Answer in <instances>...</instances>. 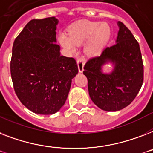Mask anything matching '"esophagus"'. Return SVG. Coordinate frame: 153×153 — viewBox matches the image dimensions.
<instances>
[{
  "label": "esophagus",
  "mask_w": 153,
  "mask_h": 153,
  "mask_svg": "<svg viewBox=\"0 0 153 153\" xmlns=\"http://www.w3.org/2000/svg\"><path fill=\"white\" fill-rule=\"evenodd\" d=\"M77 63H78V67H79V72H82L83 71V68H84V64H85V59L83 57H80L77 60Z\"/></svg>",
  "instance_id": "34e87169"
}]
</instances>
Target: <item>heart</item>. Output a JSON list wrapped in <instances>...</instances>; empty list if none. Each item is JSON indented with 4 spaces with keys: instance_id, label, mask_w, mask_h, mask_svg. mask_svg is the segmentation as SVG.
Masks as SVG:
<instances>
[{
    "instance_id": "obj_1",
    "label": "heart",
    "mask_w": 153,
    "mask_h": 153,
    "mask_svg": "<svg viewBox=\"0 0 153 153\" xmlns=\"http://www.w3.org/2000/svg\"><path fill=\"white\" fill-rule=\"evenodd\" d=\"M110 34L111 29L108 23L82 20L71 27L69 38L64 34H60L59 41L66 49L74 52V45H79L89 40L85 47V53L88 55H95L108 41Z\"/></svg>"
}]
</instances>
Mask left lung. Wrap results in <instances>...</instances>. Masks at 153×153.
Returning a JSON list of instances; mask_svg holds the SVG:
<instances>
[{
	"mask_svg": "<svg viewBox=\"0 0 153 153\" xmlns=\"http://www.w3.org/2000/svg\"><path fill=\"white\" fill-rule=\"evenodd\" d=\"M116 43L106 47L99 56L88 59L83 74L88 80L89 97L100 109L115 111L128 106L141 89L144 66L137 41L130 30L119 22ZM111 61L115 68L111 74H103L101 67Z\"/></svg>",
	"mask_w": 153,
	"mask_h": 153,
	"instance_id": "1",
	"label": "left lung"
}]
</instances>
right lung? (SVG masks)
Listing matches in <instances>:
<instances>
[{
    "label": "right lung",
    "mask_w": 153,
    "mask_h": 153,
    "mask_svg": "<svg viewBox=\"0 0 153 153\" xmlns=\"http://www.w3.org/2000/svg\"><path fill=\"white\" fill-rule=\"evenodd\" d=\"M57 23L55 17L32 19L12 46L10 70L14 90L21 103L37 114L59 111L79 72L74 58L59 54Z\"/></svg>",
    "instance_id": "add662e5"
}]
</instances>
